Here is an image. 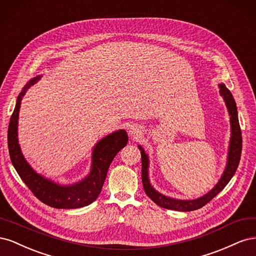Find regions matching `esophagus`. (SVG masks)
<instances>
[{
	"label": "esophagus",
	"mask_w": 256,
	"mask_h": 256,
	"mask_svg": "<svg viewBox=\"0 0 256 256\" xmlns=\"http://www.w3.org/2000/svg\"><path fill=\"white\" fill-rule=\"evenodd\" d=\"M140 134H141L140 127H138V126L134 125V126H131V127L129 128V134L134 136H138Z\"/></svg>",
	"instance_id": "esophagus-1"
}]
</instances>
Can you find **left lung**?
Listing matches in <instances>:
<instances>
[{"instance_id": "1", "label": "left lung", "mask_w": 256, "mask_h": 256, "mask_svg": "<svg viewBox=\"0 0 256 256\" xmlns=\"http://www.w3.org/2000/svg\"><path fill=\"white\" fill-rule=\"evenodd\" d=\"M220 95L222 96L224 102L228 108V112L230 115V138L228 150V159L226 168L220 177L218 182L216 184L214 187L208 191L206 194L200 196L194 200H178L166 196L162 194L159 191L154 189L150 180V157L144 150L141 145H138V150H141V159H142V184L144 187V191L150 200H152L157 205L172 209V210L177 212H192L206 205L209 200H212L219 192H221L224 187L228 184L234 176L236 170L239 164L240 156H242V130H240L239 120H238V113L237 106L232 92L226 88V84L220 83L218 84Z\"/></svg>"}]
</instances>
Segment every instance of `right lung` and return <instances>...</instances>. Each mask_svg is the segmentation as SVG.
<instances>
[{"label":"right lung","instance_id":"1","mask_svg":"<svg viewBox=\"0 0 256 256\" xmlns=\"http://www.w3.org/2000/svg\"><path fill=\"white\" fill-rule=\"evenodd\" d=\"M42 74L30 79L17 98L8 126V150L12 164L34 196L46 205L58 209H76L92 204L98 198L106 180L108 168L122 147L128 142L126 130L118 129L99 140L92 152L90 173L81 180L63 184L37 173L30 166L21 150L18 140V120L23 96L42 79Z\"/></svg>","mask_w":256,"mask_h":256}]
</instances>
